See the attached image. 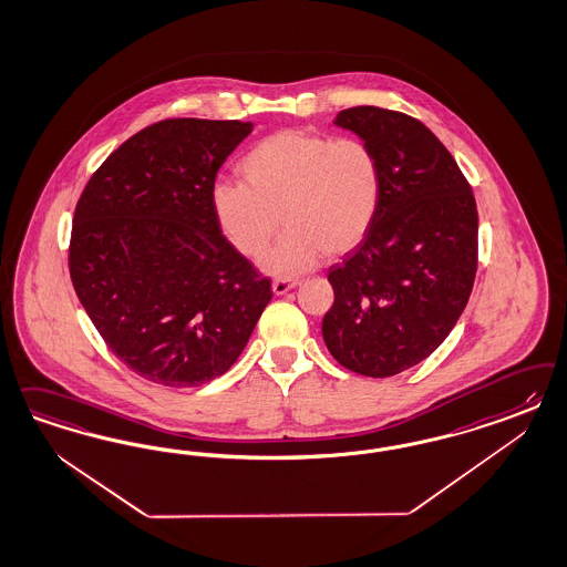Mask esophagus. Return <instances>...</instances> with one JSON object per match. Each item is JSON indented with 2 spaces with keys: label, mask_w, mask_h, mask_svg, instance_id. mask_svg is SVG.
I'll use <instances>...</instances> for the list:
<instances>
[{
  "label": "esophagus",
  "mask_w": 567,
  "mask_h": 567,
  "mask_svg": "<svg viewBox=\"0 0 567 567\" xmlns=\"http://www.w3.org/2000/svg\"><path fill=\"white\" fill-rule=\"evenodd\" d=\"M296 286H298V279H274L271 290L275 296H281V293L290 292Z\"/></svg>",
  "instance_id": "1"
}]
</instances>
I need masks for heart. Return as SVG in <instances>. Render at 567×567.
Listing matches in <instances>:
<instances>
[{
    "label": "heart",
    "instance_id": "b5f03b06",
    "mask_svg": "<svg viewBox=\"0 0 567 567\" xmlns=\"http://www.w3.org/2000/svg\"><path fill=\"white\" fill-rule=\"evenodd\" d=\"M238 168L244 183L213 185V213L246 258L267 252L281 217L286 234L262 262L269 274L292 277L323 255H347L380 210L382 166L359 137L286 128L250 147Z\"/></svg>",
    "mask_w": 567,
    "mask_h": 567
}]
</instances>
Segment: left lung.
Listing matches in <instances>:
<instances>
[{
    "label": "left lung",
    "instance_id": "obj_1",
    "mask_svg": "<svg viewBox=\"0 0 567 567\" xmlns=\"http://www.w3.org/2000/svg\"><path fill=\"white\" fill-rule=\"evenodd\" d=\"M338 127L373 147L382 202L361 244L329 267L323 340L342 367L390 378L427 359L455 328L477 271V208L451 152L421 121L354 106Z\"/></svg>",
    "mask_w": 567,
    "mask_h": 567
}]
</instances>
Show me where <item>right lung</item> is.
Listing matches in <instances>:
<instances>
[{
  "label": "right lung",
  "mask_w": 567,
  "mask_h": 567,
  "mask_svg": "<svg viewBox=\"0 0 567 567\" xmlns=\"http://www.w3.org/2000/svg\"><path fill=\"white\" fill-rule=\"evenodd\" d=\"M252 123L166 118L116 147L74 208V292L140 378L194 388L238 361L271 281L225 239L210 192Z\"/></svg>",
  "instance_id": "1"
}]
</instances>
